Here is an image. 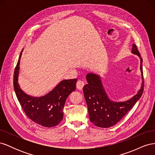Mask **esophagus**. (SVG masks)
Wrapping results in <instances>:
<instances>
[{
    "label": "esophagus",
    "instance_id": "1",
    "mask_svg": "<svg viewBox=\"0 0 155 155\" xmlns=\"http://www.w3.org/2000/svg\"><path fill=\"white\" fill-rule=\"evenodd\" d=\"M84 85H85V83H84V81H83L81 80H78L76 83V87L78 89H79V90H81Z\"/></svg>",
    "mask_w": 155,
    "mask_h": 155
}]
</instances>
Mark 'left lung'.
I'll return each instance as SVG.
<instances>
[{"instance_id":"8db88e82","label":"left lung","mask_w":155,"mask_h":155,"mask_svg":"<svg viewBox=\"0 0 155 155\" xmlns=\"http://www.w3.org/2000/svg\"><path fill=\"white\" fill-rule=\"evenodd\" d=\"M132 52L138 55L140 59L143 82L142 87L135 96L124 102L110 101L104 91L100 77L94 74H88V83L83 87V91L86 100L89 118L91 122L97 127L108 128L116 125L132 109L134 105L142 96L143 92L144 80L142 69V58L138 50L137 46L133 44Z\"/></svg>"}]
</instances>
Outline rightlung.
I'll use <instances>...</instances> for the list:
<instances>
[{
    "label": "right lung",
    "instance_id": "right-lung-1",
    "mask_svg": "<svg viewBox=\"0 0 155 155\" xmlns=\"http://www.w3.org/2000/svg\"><path fill=\"white\" fill-rule=\"evenodd\" d=\"M21 53L13 75V87L18 101L26 116L34 122L46 127H52L63 118V108L67 98L75 91L77 79H67L59 83L47 94L40 97L26 94L18 83V74Z\"/></svg>",
    "mask_w": 155,
    "mask_h": 155
}]
</instances>
